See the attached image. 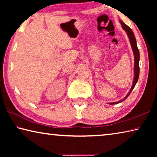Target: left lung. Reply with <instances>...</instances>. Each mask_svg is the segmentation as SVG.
Returning <instances> with one entry per match:
<instances>
[{"mask_svg": "<svg viewBox=\"0 0 157 157\" xmlns=\"http://www.w3.org/2000/svg\"><path fill=\"white\" fill-rule=\"evenodd\" d=\"M120 23L122 25V28H123V30L126 32L127 36L129 37V41H130V44H131L132 48L133 50V52H134V80H133V83H132V86L130 89L129 91L128 92V94L126 95V96L124 97L123 99L121 100L120 101H118V102H110L109 103V105H116L118 104V103H120L121 102H123L126 98L129 96V94H131V92L132 91V90L134 89L135 85L136 84L138 79H139V59H140V54H139V50L138 49L137 47V44H136V38H135V36L134 34V33L132 30V29L129 27H128L126 24L120 20Z\"/></svg>", "mask_w": 157, "mask_h": 157, "instance_id": "left-lung-1", "label": "left lung"}]
</instances>
